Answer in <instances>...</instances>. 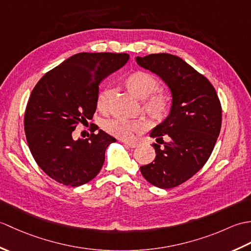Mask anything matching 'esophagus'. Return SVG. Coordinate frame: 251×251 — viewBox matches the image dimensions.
I'll use <instances>...</instances> for the list:
<instances>
[{"label": "esophagus", "mask_w": 251, "mask_h": 251, "mask_svg": "<svg viewBox=\"0 0 251 251\" xmlns=\"http://www.w3.org/2000/svg\"><path fill=\"white\" fill-rule=\"evenodd\" d=\"M124 143H125V145H126L127 147H129V148H136V147H138V143H137V142H131V141H124Z\"/></svg>", "instance_id": "esophagus-1"}]
</instances>
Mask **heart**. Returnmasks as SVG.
Instances as JSON below:
<instances>
[{"mask_svg": "<svg viewBox=\"0 0 251 251\" xmlns=\"http://www.w3.org/2000/svg\"><path fill=\"white\" fill-rule=\"evenodd\" d=\"M127 89L137 97L143 100V111L155 121H162L167 116L170 110V97L163 92H156L158 79L153 74L146 71H136L125 78ZM113 88L106 86L98 94L97 106L101 112H106L110 108ZM104 128L110 134L129 139L135 134L145 128L141 121H129L125 119H113L104 123Z\"/></svg>", "mask_w": 251, "mask_h": 251, "instance_id": "1", "label": "heart"}]
</instances>
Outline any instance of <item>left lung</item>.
<instances>
[{"label": "left lung", "instance_id": "8db88e82", "mask_svg": "<svg viewBox=\"0 0 251 251\" xmlns=\"http://www.w3.org/2000/svg\"><path fill=\"white\" fill-rule=\"evenodd\" d=\"M136 61L172 92L168 116L150 134L157 142L155 159L140 167L151 184L172 189L193 177L209 158L221 129V103L211 83L178 56L162 52Z\"/></svg>", "mask_w": 251, "mask_h": 251}]
</instances>
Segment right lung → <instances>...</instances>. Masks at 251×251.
<instances>
[{"label": "right lung", "mask_w": 251, "mask_h": 251, "mask_svg": "<svg viewBox=\"0 0 251 251\" xmlns=\"http://www.w3.org/2000/svg\"><path fill=\"white\" fill-rule=\"evenodd\" d=\"M128 59V54L79 52L47 72L32 90L25 112L26 142L36 164L57 182L82 185L102 168L115 138L100 129L75 140L72 132L93 119L99 84Z\"/></svg>", "instance_id": "obj_1"}]
</instances>
